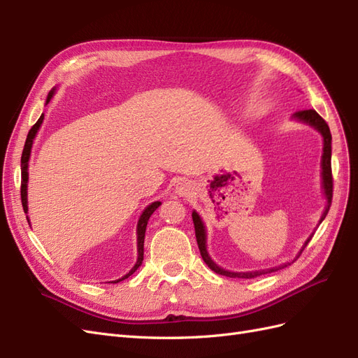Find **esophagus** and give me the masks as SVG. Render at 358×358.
<instances>
[{"label": "esophagus", "instance_id": "esophagus-1", "mask_svg": "<svg viewBox=\"0 0 358 358\" xmlns=\"http://www.w3.org/2000/svg\"><path fill=\"white\" fill-rule=\"evenodd\" d=\"M192 191V185L188 180H179L176 185V192L182 197H188Z\"/></svg>", "mask_w": 358, "mask_h": 358}]
</instances>
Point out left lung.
I'll return each mask as SVG.
<instances>
[{
  "mask_svg": "<svg viewBox=\"0 0 358 358\" xmlns=\"http://www.w3.org/2000/svg\"><path fill=\"white\" fill-rule=\"evenodd\" d=\"M292 117L297 119V121H301L305 122L310 127H313L315 129H318V131L321 133L322 138H324V148H322V159H321V176H322V188H324V194H326V199H327V206H326V210H324L322 216H321V221L326 218V215L329 213V209H330V204H331V199H333V176H331V133H330V128L327 125V122L324 121V119L313 110V109H309V110H299L296 112L294 115H292ZM192 221H194V229H196V237H197V245H199V249H200V254H201V258L203 262L208 264L215 273L218 275H222V276H229V278H242V279H249V278H255V276H259V275H266V273H272V272H276V270L279 268H284L287 266H289L291 263H287L284 266H279V267H273V268H267V270H258V272H229V270L225 268H221L218 264H215L212 262V258L209 257L208 254V249H206V230H204V224L201 221V218L199 216L197 212H192ZM312 236L309 237V239L305 242V246L301 248L303 249L306 248V245L310 242ZM301 251L299 252V255L301 254ZM297 255V257H299Z\"/></svg>",
  "mask_w": 358,
  "mask_h": 358,
  "instance_id": "8db88e82",
  "label": "left lung"
}]
</instances>
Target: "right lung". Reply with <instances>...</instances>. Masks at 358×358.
Instances as JSON below:
<instances>
[{
	"label": "right lung",
	"instance_id": "add662e5",
	"mask_svg": "<svg viewBox=\"0 0 358 358\" xmlns=\"http://www.w3.org/2000/svg\"><path fill=\"white\" fill-rule=\"evenodd\" d=\"M53 92L55 91H50L49 95H48V100H46V104L50 101V99L53 96ZM43 119H45V115L41 113V116L38 117V121L32 125V128L29 129V133L27 136V142H25V146H24V152H22V158H20V170H22V180H20V199H22V206H24V212L27 213L28 212V200H27V183H28V161H29V155H31V148H32V142H34V137L38 131V128L43 122ZM161 201H154L152 204H149L148 208L143 210V213L140 215L138 218V222H137V252H138V257H137V262L134 264V267L129 270V272L122 276L121 279L117 280H113V284L116 282H121V280L127 279L128 276H131L136 270L142 266V262H143V243H145V233H146V225H148V221L150 218V215H152L158 208H159ZM28 220V216H27Z\"/></svg>",
	"mask_w": 358,
	"mask_h": 358
}]
</instances>
